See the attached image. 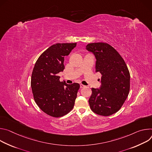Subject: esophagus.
<instances>
[{
    "label": "esophagus",
    "mask_w": 152,
    "mask_h": 152,
    "mask_svg": "<svg viewBox=\"0 0 152 152\" xmlns=\"http://www.w3.org/2000/svg\"><path fill=\"white\" fill-rule=\"evenodd\" d=\"M85 87H86L85 85H82V84H80V88H85Z\"/></svg>",
    "instance_id": "esophagus-1"
}]
</instances>
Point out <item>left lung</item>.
<instances>
[{
  "label": "left lung",
  "instance_id": "8db88e82",
  "mask_svg": "<svg viewBox=\"0 0 152 152\" xmlns=\"http://www.w3.org/2000/svg\"><path fill=\"white\" fill-rule=\"evenodd\" d=\"M86 49L96 58L95 71L102 75L100 88H92L90 107L98 115H111L120 109L129 95V69L120 54L107 43H89Z\"/></svg>",
  "mask_w": 152,
  "mask_h": 152
}]
</instances>
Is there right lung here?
<instances>
[{
	"label": "right lung",
	"instance_id": "add662e5",
	"mask_svg": "<svg viewBox=\"0 0 152 152\" xmlns=\"http://www.w3.org/2000/svg\"><path fill=\"white\" fill-rule=\"evenodd\" d=\"M77 43H56L48 48L37 59L32 72L31 86L39 108L53 117H61L74 107L78 83L60 81L57 74L64 69V60Z\"/></svg>",
	"mask_w": 152,
	"mask_h": 152
}]
</instances>
